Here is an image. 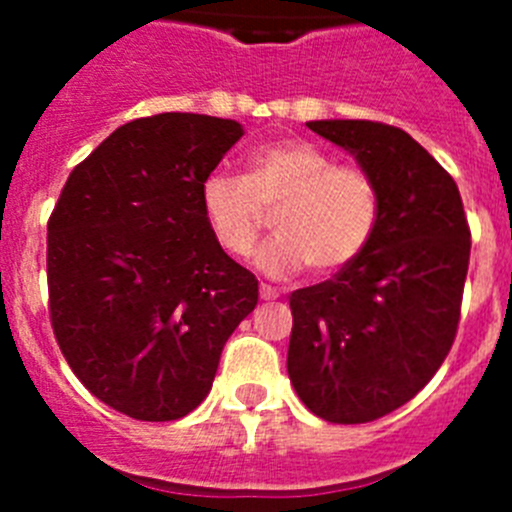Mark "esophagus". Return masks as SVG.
Listing matches in <instances>:
<instances>
[{
  "instance_id": "obj_1",
  "label": "esophagus",
  "mask_w": 512,
  "mask_h": 512,
  "mask_svg": "<svg viewBox=\"0 0 512 512\" xmlns=\"http://www.w3.org/2000/svg\"><path fill=\"white\" fill-rule=\"evenodd\" d=\"M259 292H261V300H277V297L282 295V292H279L277 287H271V284H261Z\"/></svg>"
}]
</instances>
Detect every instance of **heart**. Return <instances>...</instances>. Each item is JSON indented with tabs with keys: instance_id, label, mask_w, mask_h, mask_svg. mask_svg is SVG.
<instances>
[{
	"instance_id": "obj_1",
	"label": "heart",
	"mask_w": 512,
	"mask_h": 512,
	"mask_svg": "<svg viewBox=\"0 0 512 512\" xmlns=\"http://www.w3.org/2000/svg\"><path fill=\"white\" fill-rule=\"evenodd\" d=\"M200 205L217 246L233 259L253 251L266 215L277 235L256 256L269 277L310 269L338 274L369 248L379 228L382 194L361 166L307 140H277L253 148L243 176L215 171L202 182Z\"/></svg>"
}]
</instances>
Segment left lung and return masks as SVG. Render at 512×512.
I'll return each instance as SVG.
<instances>
[{"label":"left lung","instance_id":"obj_1","mask_svg":"<svg viewBox=\"0 0 512 512\" xmlns=\"http://www.w3.org/2000/svg\"><path fill=\"white\" fill-rule=\"evenodd\" d=\"M377 179L372 243L333 279L289 297L287 372L307 410L369 423L413 400L449 356L469 269V223L451 174L395 125L315 120Z\"/></svg>","mask_w":512,"mask_h":512}]
</instances>
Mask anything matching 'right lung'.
<instances>
[{"mask_svg":"<svg viewBox=\"0 0 512 512\" xmlns=\"http://www.w3.org/2000/svg\"><path fill=\"white\" fill-rule=\"evenodd\" d=\"M241 135V122L192 112L125 122L71 171L51 212L53 333L79 382L128 418L192 413L259 302L200 205Z\"/></svg>","mask_w":512,"mask_h":512,"instance_id":"right-lung-1","label":"right lung"}]
</instances>
